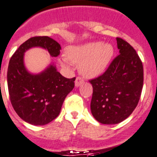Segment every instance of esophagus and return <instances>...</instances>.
Returning <instances> with one entry per match:
<instances>
[{"label": "esophagus", "mask_w": 157, "mask_h": 157, "mask_svg": "<svg viewBox=\"0 0 157 157\" xmlns=\"http://www.w3.org/2000/svg\"><path fill=\"white\" fill-rule=\"evenodd\" d=\"M83 83H84V80H83V78H81V77H77V79H76V80H75V86L76 87L80 86Z\"/></svg>", "instance_id": "obj_1"}]
</instances>
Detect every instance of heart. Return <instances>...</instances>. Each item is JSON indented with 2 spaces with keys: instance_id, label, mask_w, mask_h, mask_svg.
Listing matches in <instances>:
<instances>
[{
  "instance_id": "b5f03b06",
  "label": "heart",
  "mask_w": 157,
  "mask_h": 157,
  "mask_svg": "<svg viewBox=\"0 0 157 157\" xmlns=\"http://www.w3.org/2000/svg\"><path fill=\"white\" fill-rule=\"evenodd\" d=\"M114 55V48L110 43L89 42L77 46H69L65 50V58L60 59L62 66L68 61L80 64V72L88 78H95L104 73Z\"/></svg>"
}]
</instances>
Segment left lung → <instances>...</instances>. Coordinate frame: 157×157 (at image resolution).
<instances>
[{"label": "left lung", "instance_id": "1", "mask_svg": "<svg viewBox=\"0 0 157 157\" xmlns=\"http://www.w3.org/2000/svg\"><path fill=\"white\" fill-rule=\"evenodd\" d=\"M119 55L107 71L90 80L93 88L91 111L98 122L118 124L136 108L143 87V65L135 50L127 42L116 38Z\"/></svg>", "mask_w": 157, "mask_h": 157}]
</instances>
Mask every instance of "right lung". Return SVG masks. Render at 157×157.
Returning <instances> with one entry per match:
<instances>
[{
	"label": "right lung",
	"instance_id": "obj_1",
	"mask_svg": "<svg viewBox=\"0 0 157 157\" xmlns=\"http://www.w3.org/2000/svg\"><path fill=\"white\" fill-rule=\"evenodd\" d=\"M34 47L47 50L52 58L59 55L61 50L59 43L48 36L28 39L9 61L7 81L16 114L28 123L43 126L58 116L65 97L74 88L76 78L64 77L54 62L41 73H30L24 64V54Z\"/></svg>",
	"mask_w": 157,
	"mask_h": 157
}]
</instances>
